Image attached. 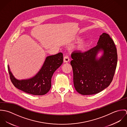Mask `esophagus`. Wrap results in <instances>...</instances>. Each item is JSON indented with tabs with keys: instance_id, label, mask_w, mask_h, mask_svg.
<instances>
[{
	"instance_id": "esophagus-1",
	"label": "esophagus",
	"mask_w": 127,
	"mask_h": 127,
	"mask_svg": "<svg viewBox=\"0 0 127 127\" xmlns=\"http://www.w3.org/2000/svg\"><path fill=\"white\" fill-rule=\"evenodd\" d=\"M69 61V58L68 56H65L64 58V63H68Z\"/></svg>"
}]
</instances>
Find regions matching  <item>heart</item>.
Masks as SVG:
<instances>
[{
	"mask_svg": "<svg viewBox=\"0 0 127 127\" xmlns=\"http://www.w3.org/2000/svg\"><path fill=\"white\" fill-rule=\"evenodd\" d=\"M87 46V43L86 41L83 40L80 41L78 43V44H77V47L79 50L83 51L86 49Z\"/></svg>",
	"mask_w": 127,
	"mask_h": 127,
	"instance_id": "heart-1",
	"label": "heart"
}]
</instances>
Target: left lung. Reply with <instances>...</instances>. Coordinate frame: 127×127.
Instances as JSON below:
<instances>
[{"label": "left lung", "instance_id": "obj_1", "mask_svg": "<svg viewBox=\"0 0 127 127\" xmlns=\"http://www.w3.org/2000/svg\"><path fill=\"white\" fill-rule=\"evenodd\" d=\"M99 51L103 53L97 58ZM71 58L74 86L78 93L95 94L109 87L117 63V49L109 34L103 33L96 46L85 52H74Z\"/></svg>", "mask_w": 127, "mask_h": 127}]
</instances>
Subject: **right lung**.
<instances>
[{"instance_id":"right-lung-1","label":"right lung","mask_w":127,"mask_h":127,"mask_svg":"<svg viewBox=\"0 0 127 127\" xmlns=\"http://www.w3.org/2000/svg\"><path fill=\"white\" fill-rule=\"evenodd\" d=\"M63 62L62 53L48 56L46 58L41 69L35 76L30 79L21 80L15 78L8 65V69L11 81L16 88L32 95H43L50 90L53 74Z\"/></svg>"}]
</instances>
